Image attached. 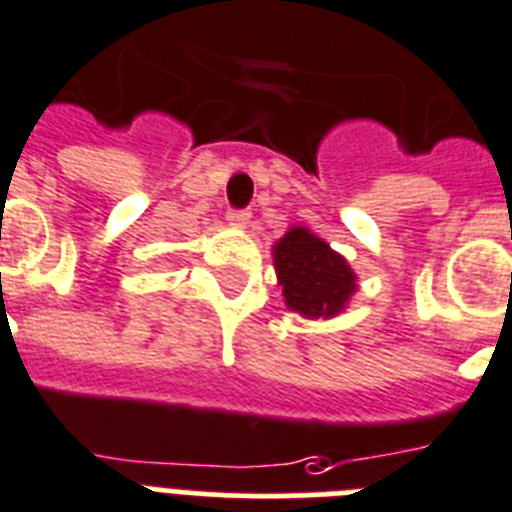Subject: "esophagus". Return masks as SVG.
<instances>
[{"label": "esophagus", "mask_w": 512, "mask_h": 512, "mask_svg": "<svg viewBox=\"0 0 512 512\" xmlns=\"http://www.w3.org/2000/svg\"><path fill=\"white\" fill-rule=\"evenodd\" d=\"M248 220H251V212H248V209H230V212H227V222L233 227H246Z\"/></svg>", "instance_id": "34e87169"}]
</instances>
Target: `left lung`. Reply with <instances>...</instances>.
<instances>
[{
	"label": "left lung",
	"mask_w": 512,
	"mask_h": 512,
	"mask_svg": "<svg viewBox=\"0 0 512 512\" xmlns=\"http://www.w3.org/2000/svg\"><path fill=\"white\" fill-rule=\"evenodd\" d=\"M274 269L287 308L305 318H331L347 308L357 277L347 259L308 227H290L274 243Z\"/></svg>",
	"instance_id": "left-lung-1"
}]
</instances>
